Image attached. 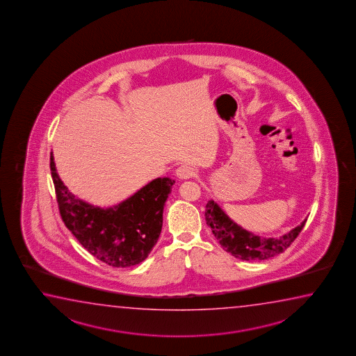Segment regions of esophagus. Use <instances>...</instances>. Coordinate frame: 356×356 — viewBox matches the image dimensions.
Listing matches in <instances>:
<instances>
[{
	"label": "esophagus",
	"mask_w": 356,
	"mask_h": 356,
	"mask_svg": "<svg viewBox=\"0 0 356 356\" xmlns=\"http://www.w3.org/2000/svg\"><path fill=\"white\" fill-rule=\"evenodd\" d=\"M195 175H196V171L191 166H188V165H181V166L176 169V176L181 179V180L192 179Z\"/></svg>",
	"instance_id": "1"
}]
</instances>
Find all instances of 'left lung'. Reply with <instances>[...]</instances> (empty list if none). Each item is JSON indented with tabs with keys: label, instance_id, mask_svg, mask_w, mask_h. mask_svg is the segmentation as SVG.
<instances>
[{
	"label": "left lung",
	"instance_id": "left-lung-1",
	"mask_svg": "<svg viewBox=\"0 0 356 356\" xmlns=\"http://www.w3.org/2000/svg\"><path fill=\"white\" fill-rule=\"evenodd\" d=\"M204 217L208 227L225 252L246 261L266 260L284 252L301 233L307 220L305 219L301 225L280 238H263L243 229L222 211L213 200H209L206 204Z\"/></svg>",
	"mask_w": 356,
	"mask_h": 356
}]
</instances>
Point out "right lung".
<instances>
[{
	"instance_id": "1",
	"label": "right lung",
	"mask_w": 356,
	"mask_h": 356,
	"mask_svg": "<svg viewBox=\"0 0 356 356\" xmlns=\"http://www.w3.org/2000/svg\"><path fill=\"white\" fill-rule=\"evenodd\" d=\"M61 219L91 255L113 268L142 263L158 241L163 211L175 180L158 177L113 207L92 206L72 195L56 172L50 154Z\"/></svg>"
}]
</instances>
